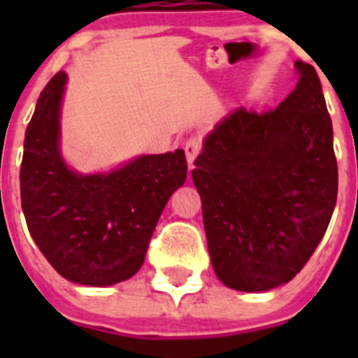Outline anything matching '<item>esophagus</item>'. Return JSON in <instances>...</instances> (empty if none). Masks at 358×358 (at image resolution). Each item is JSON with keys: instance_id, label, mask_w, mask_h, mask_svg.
Wrapping results in <instances>:
<instances>
[{"instance_id": "obj_1", "label": "esophagus", "mask_w": 358, "mask_h": 358, "mask_svg": "<svg viewBox=\"0 0 358 358\" xmlns=\"http://www.w3.org/2000/svg\"><path fill=\"white\" fill-rule=\"evenodd\" d=\"M201 140L199 138H189L185 145V150H186V159H188V166L192 169L194 166V161L195 157L199 156V152H201Z\"/></svg>"}]
</instances>
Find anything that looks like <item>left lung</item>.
Returning a JSON list of instances; mask_svg holds the SVG:
<instances>
[{
	"label": "left lung",
	"instance_id": "1",
	"mask_svg": "<svg viewBox=\"0 0 358 358\" xmlns=\"http://www.w3.org/2000/svg\"><path fill=\"white\" fill-rule=\"evenodd\" d=\"M276 109L233 110L206 136L192 179L211 265L224 285L265 292L296 276L337 201L334 131L314 66Z\"/></svg>",
	"mask_w": 358,
	"mask_h": 358
}]
</instances>
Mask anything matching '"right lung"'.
Listing matches in <instances>:
<instances>
[{
	"label": "right lung",
	"mask_w": 358,
	"mask_h": 358,
	"mask_svg": "<svg viewBox=\"0 0 358 358\" xmlns=\"http://www.w3.org/2000/svg\"><path fill=\"white\" fill-rule=\"evenodd\" d=\"M66 73L41 93L24 134L21 206L31 238L57 273L87 287L115 285L143 265L170 195L186 181L185 150L140 156L109 173L82 176L61 156Z\"/></svg>",
	"instance_id": "add662e5"
}]
</instances>
